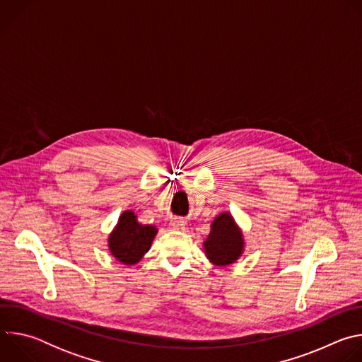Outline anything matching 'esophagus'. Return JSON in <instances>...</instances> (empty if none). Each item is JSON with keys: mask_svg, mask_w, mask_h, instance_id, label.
Segmentation results:
<instances>
[{"mask_svg": "<svg viewBox=\"0 0 362 362\" xmlns=\"http://www.w3.org/2000/svg\"><path fill=\"white\" fill-rule=\"evenodd\" d=\"M170 225H172L173 229H177V230H185V229H186V221H183V219H180V218L172 219Z\"/></svg>", "mask_w": 362, "mask_h": 362, "instance_id": "esophagus-1", "label": "esophagus"}]
</instances>
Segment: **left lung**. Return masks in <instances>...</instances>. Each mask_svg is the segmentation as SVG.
<instances>
[{"label": "left lung", "instance_id": "obj_1", "mask_svg": "<svg viewBox=\"0 0 362 362\" xmlns=\"http://www.w3.org/2000/svg\"><path fill=\"white\" fill-rule=\"evenodd\" d=\"M243 235L229 212H223L215 218L211 233L203 242L206 257L216 267H226L236 262L243 252Z\"/></svg>", "mask_w": 362, "mask_h": 362}]
</instances>
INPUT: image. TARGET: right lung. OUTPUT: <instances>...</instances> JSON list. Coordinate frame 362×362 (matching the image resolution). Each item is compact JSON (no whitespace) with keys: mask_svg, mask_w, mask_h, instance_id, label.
<instances>
[{"mask_svg":"<svg viewBox=\"0 0 362 362\" xmlns=\"http://www.w3.org/2000/svg\"><path fill=\"white\" fill-rule=\"evenodd\" d=\"M156 233L154 226L139 223L133 211H124L109 236V249L119 262L134 265L150 249Z\"/></svg>","mask_w":362,"mask_h":362,"instance_id":"obj_1","label":"right lung"}]
</instances>
